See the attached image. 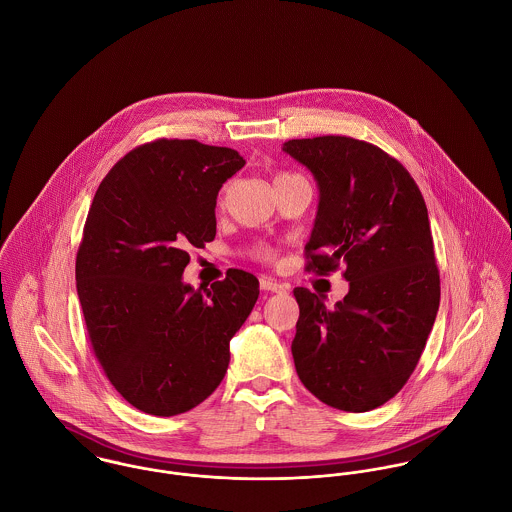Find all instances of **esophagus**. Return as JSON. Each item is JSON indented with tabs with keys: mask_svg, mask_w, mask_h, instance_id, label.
I'll use <instances>...</instances> for the list:
<instances>
[{
	"mask_svg": "<svg viewBox=\"0 0 512 512\" xmlns=\"http://www.w3.org/2000/svg\"><path fill=\"white\" fill-rule=\"evenodd\" d=\"M260 288L264 290V292H288L290 288H288V284H282V282H278V280H272V278H260Z\"/></svg>",
	"mask_w": 512,
	"mask_h": 512,
	"instance_id": "obj_1",
	"label": "esophagus"
}]
</instances>
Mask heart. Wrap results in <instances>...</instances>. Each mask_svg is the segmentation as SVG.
Returning a JSON list of instances; mask_svg holds the SVG:
<instances>
[{
    "label": "heart",
    "instance_id": "b5f03b06",
    "mask_svg": "<svg viewBox=\"0 0 512 512\" xmlns=\"http://www.w3.org/2000/svg\"><path fill=\"white\" fill-rule=\"evenodd\" d=\"M293 177H299V175H295V173H278V175L274 177V185H276V183H284V181L293 179ZM250 254H252L254 258L262 260V262H274V260H276V252H274L270 246H266V244H256V246L250 250Z\"/></svg>",
    "mask_w": 512,
    "mask_h": 512
}]
</instances>
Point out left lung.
Here are the masks:
<instances>
[{
    "mask_svg": "<svg viewBox=\"0 0 512 512\" xmlns=\"http://www.w3.org/2000/svg\"><path fill=\"white\" fill-rule=\"evenodd\" d=\"M284 151L317 179L319 207L305 270L345 266L349 293L327 309L295 288L293 363L331 408L368 412L394 398L426 347L439 307V270L424 197L408 169L363 140H290Z\"/></svg>",
    "mask_w": 512,
    "mask_h": 512,
    "instance_id": "obj_1",
    "label": "left lung"
}]
</instances>
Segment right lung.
Here are the masks:
<instances>
[{
	"instance_id": "1",
	"label": "right lung",
	"mask_w": 512,
	"mask_h": 512,
	"mask_svg": "<svg viewBox=\"0 0 512 512\" xmlns=\"http://www.w3.org/2000/svg\"><path fill=\"white\" fill-rule=\"evenodd\" d=\"M244 163L230 147L161 138L128 151L90 205L76 254L88 341L122 398L151 416L217 390L258 299L256 276L236 268L211 290L183 284L187 250L215 240L220 187Z\"/></svg>"
}]
</instances>
